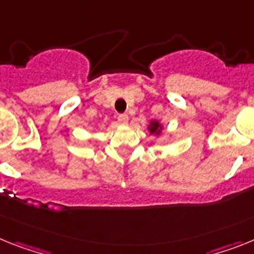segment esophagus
<instances>
[{"instance_id": "34e87169", "label": "esophagus", "mask_w": 254, "mask_h": 254, "mask_svg": "<svg viewBox=\"0 0 254 254\" xmlns=\"http://www.w3.org/2000/svg\"><path fill=\"white\" fill-rule=\"evenodd\" d=\"M118 120L121 125H127L129 123V116L127 114H121L118 116Z\"/></svg>"}]
</instances>
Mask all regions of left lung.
Segmentation results:
<instances>
[{"mask_svg": "<svg viewBox=\"0 0 254 254\" xmlns=\"http://www.w3.org/2000/svg\"><path fill=\"white\" fill-rule=\"evenodd\" d=\"M148 130L149 133L151 134H156V135H158V134L161 133V130H162V125L158 123V121H151L148 125Z\"/></svg>", "mask_w": 254, "mask_h": 254, "instance_id": "left-lung-1", "label": "left lung"}]
</instances>
